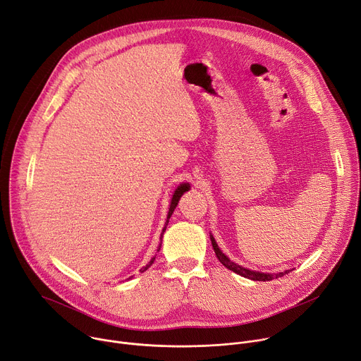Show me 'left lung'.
Masks as SVG:
<instances>
[{
  "mask_svg": "<svg viewBox=\"0 0 361 361\" xmlns=\"http://www.w3.org/2000/svg\"><path fill=\"white\" fill-rule=\"evenodd\" d=\"M210 241H212V245H213V250H214V254L216 257H218V259L224 264V266L226 269H229L231 271L243 276L245 279H250V280H255V281H269V280H273V279H279V277H283L284 274H287L292 270H286V271H280V273H261V271H254V270H250V269H245L243 266H239V264L231 261L224 252L222 250L218 247V243L214 241L213 235L210 233Z\"/></svg>",
  "mask_w": 361,
  "mask_h": 361,
  "instance_id": "obj_1",
  "label": "left lung"
}]
</instances>
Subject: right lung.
<instances>
[{
	"label": "right lung",
	"instance_id": "1",
	"mask_svg": "<svg viewBox=\"0 0 361 361\" xmlns=\"http://www.w3.org/2000/svg\"><path fill=\"white\" fill-rule=\"evenodd\" d=\"M188 190H190V184H188V183H181V184H180V185L176 188L174 195H173V197H171V203H170V207H168L166 222H165V225H164V228H162V232H161V236H159L161 243H159V247H158V250H157V251H159V250H161V245H162V236H164V232H165V229H166V225H168V222H170V218H171V214H173L174 209L177 207V204H178V202H180L181 196L185 193V191H188ZM154 261H155V257H152V258H151V261L147 264V266H145V267H142L139 271H140V273L147 271V270H148V269L152 266Z\"/></svg>",
	"mask_w": 361,
	"mask_h": 361
}]
</instances>
